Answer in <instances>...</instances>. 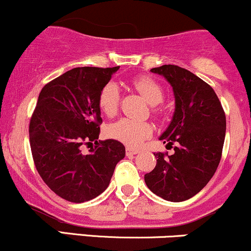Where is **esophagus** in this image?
Returning <instances> with one entry per match:
<instances>
[{
	"label": "esophagus",
	"instance_id": "esophagus-1",
	"mask_svg": "<svg viewBox=\"0 0 251 251\" xmlns=\"http://www.w3.org/2000/svg\"><path fill=\"white\" fill-rule=\"evenodd\" d=\"M138 153H139V151H138V150H133V149H129V148L126 149V154L127 155H134Z\"/></svg>",
	"mask_w": 251,
	"mask_h": 251
}]
</instances>
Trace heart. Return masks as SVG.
Listing matches in <instances>:
<instances>
[{
    "mask_svg": "<svg viewBox=\"0 0 251 251\" xmlns=\"http://www.w3.org/2000/svg\"><path fill=\"white\" fill-rule=\"evenodd\" d=\"M131 85L138 93L151 105H158L163 101V88L157 81L149 76H138L131 80ZM120 103V91L117 83L107 82L100 89L98 96V106L102 114L106 117H113L117 113ZM157 113V111H154ZM153 128L148 122H137V120L123 119L109 124L106 128V134L111 139L137 149L152 135Z\"/></svg>",
    "mask_w": 251,
    "mask_h": 251,
    "instance_id": "1",
    "label": "heart"
}]
</instances>
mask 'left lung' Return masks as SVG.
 <instances>
[{
	"mask_svg": "<svg viewBox=\"0 0 251 251\" xmlns=\"http://www.w3.org/2000/svg\"><path fill=\"white\" fill-rule=\"evenodd\" d=\"M151 72L165 76L174 88V119L160 140L175 145V153H154L157 165L144 178L153 194L170 201H183L198 194L220 165L226 113L214 88L190 71L163 65Z\"/></svg>",
	"mask_w": 251,
	"mask_h": 251,
	"instance_id": "obj_1",
	"label": "left lung"
}]
</instances>
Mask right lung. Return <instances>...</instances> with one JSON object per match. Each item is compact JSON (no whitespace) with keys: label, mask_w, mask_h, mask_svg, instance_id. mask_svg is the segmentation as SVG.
<instances>
[{"label":"right lung","mask_w":251,"mask_h":251,"mask_svg":"<svg viewBox=\"0 0 251 251\" xmlns=\"http://www.w3.org/2000/svg\"><path fill=\"white\" fill-rule=\"evenodd\" d=\"M119 67H77L43 86L29 123V143L40 177L68 201L96 198L108 186L125 146L98 142L102 119L100 89ZM96 144L87 155L83 145Z\"/></svg>","instance_id":"obj_1"}]
</instances>
